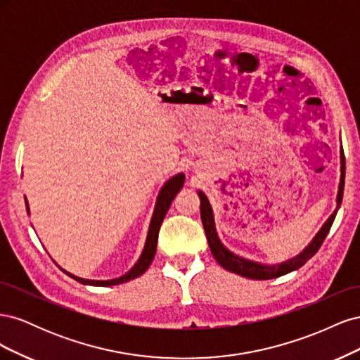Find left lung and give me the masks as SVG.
<instances>
[{
    "mask_svg": "<svg viewBox=\"0 0 360 360\" xmlns=\"http://www.w3.org/2000/svg\"><path fill=\"white\" fill-rule=\"evenodd\" d=\"M344 180H345V158H344V150H341V181H340V192H338V198H336V210L335 213L329 217L328 222L323 225L321 230L319 231V234L315 236L314 240L311 242V245L303 250V252L292 258L287 263L282 264H276V266H263L259 263H254V261L245 259L242 257H237L233 252H230L222 243L219 238H217L216 230H214V221H213V213H212V207L209 200H207L205 195L202 192H198L200 200H201V221L204 225V231L207 236V242H209L212 255L214 257V259L219 263L225 270L233 271V274H237L240 276L249 278V279H271V278H279L282 275H287L292 270H297L299 267H302L309 258H312L315 254L319 252V249L321 248L324 238L328 237L330 226L335 221V216L338 213V209L342 202V193H344Z\"/></svg>",
    "mask_w": 360,
    "mask_h": 360,
    "instance_id": "left-lung-1",
    "label": "left lung"
}]
</instances>
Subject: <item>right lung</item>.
<instances>
[{"instance_id":"add662e5","label":"right lung","mask_w":360,"mask_h":360,"mask_svg":"<svg viewBox=\"0 0 360 360\" xmlns=\"http://www.w3.org/2000/svg\"><path fill=\"white\" fill-rule=\"evenodd\" d=\"M184 183V176L183 174H179V176L172 177L169 181L165 183V186L162 188L159 197H158V202H156V210L153 217H151V224H150V230H148V236H147V242L143 250V255L138 259V263L130 269L126 275H123L122 278L117 279H111V281H90V279H84V278H78L69 271L63 270L64 274L69 275L70 278H73L75 281L81 282V284L85 285H96V287H111V285H118L123 284V282H127L134 278H138L144 274V271L148 269V266L151 264V261L155 258L156 254V246H158V237H159V230L163 217H165L167 212L169 210V205L172 202V200L176 198V195L179 193V191L183 188Z\"/></svg>"}]
</instances>
